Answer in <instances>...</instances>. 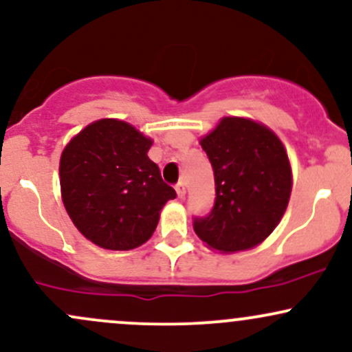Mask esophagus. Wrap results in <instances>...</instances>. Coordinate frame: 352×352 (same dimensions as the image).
Masks as SVG:
<instances>
[{"label":"esophagus","instance_id":"34e87169","mask_svg":"<svg viewBox=\"0 0 352 352\" xmlns=\"http://www.w3.org/2000/svg\"><path fill=\"white\" fill-rule=\"evenodd\" d=\"M175 190H177V195H179V199H184V197H185V184L184 182L177 184Z\"/></svg>","mask_w":352,"mask_h":352}]
</instances>
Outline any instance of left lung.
I'll return each instance as SVG.
<instances>
[{
    "label": "left lung",
    "instance_id": "left-lung-1",
    "mask_svg": "<svg viewBox=\"0 0 352 352\" xmlns=\"http://www.w3.org/2000/svg\"><path fill=\"white\" fill-rule=\"evenodd\" d=\"M212 164L215 202L195 215V234L220 252L261 244L283 219L291 197L292 173L279 138L247 118H222L200 140Z\"/></svg>",
    "mask_w": 352,
    "mask_h": 352
}]
</instances>
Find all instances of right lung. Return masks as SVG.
<instances>
[{
    "mask_svg": "<svg viewBox=\"0 0 352 352\" xmlns=\"http://www.w3.org/2000/svg\"><path fill=\"white\" fill-rule=\"evenodd\" d=\"M152 140L120 120H98L61 153L65 208L88 241L130 250L152 237L162 207L177 194L148 152Z\"/></svg>",
    "mask_w": 352,
    "mask_h": 352,
    "instance_id": "right-lung-1",
    "label": "right lung"
}]
</instances>
